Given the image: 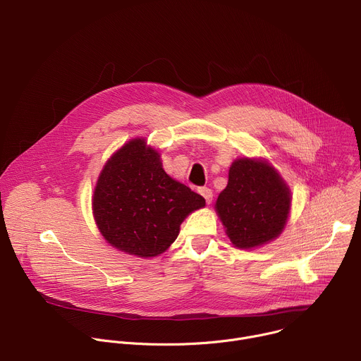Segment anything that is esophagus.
Here are the masks:
<instances>
[{
  "instance_id": "obj_1",
  "label": "esophagus",
  "mask_w": 361,
  "mask_h": 361,
  "mask_svg": "<svg viewBox=\"0 0 361 361\" xmlns=\"http://www.w3.org/2000/svg\"><path fill=\"white\" fill-rule=\"evenodd\" d=\"M198 192L204 197V200H205V202H207V204H210L213 201V191H212V188L201 187V188H198Z\"/></svg>"
}]
</instances>
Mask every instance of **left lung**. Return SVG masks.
Here are the masks:
<instances>
[{"mask_svg": "<svg viewBox=\"0 0 361 361\" xmlns=\"http://www.w3.org/2000/svg\"><path fill=\"white\" fill-rule=\"evenodd\" d=\"M290 188L264 160L238 159L228 184L216 201V212L231 243L243 250L277 238L288 219Z\"/></svg>", "mask_w": 361, "mask_h": 361, "instance_id": "8db88e82", "label": "left lung"}]
</instances>
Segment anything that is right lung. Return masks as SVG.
<instances>
[{
	"mask_svg": "<svg viewBox=\"0 0 361 361\" xmlns=\"http://www.w3.org/2000/svg\"><path fill=\"white\" fill-rule=\"evenodd\" d=\"M205 200L173 180L144 138L116 151L101 170L92 197L99 233L113 247L142 259L164 252L180 226Z\"/></svg>",
	"mask_w": 361,
	"mask_h": 361,
	"instance_id": "obj_1",
	"label": "right lung"
}]
</instances>
